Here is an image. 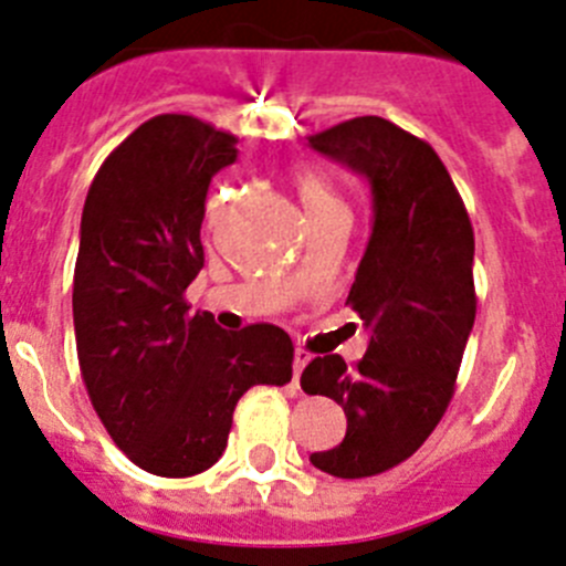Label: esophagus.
<instances>
[{
  "instance_id": "34e87169",
  "label": "esophagus",
  "mask_w": 566,
  "mask_h": 566,
  "mask_svg": "<svg viewBox=\"0 0 566 566\" xmlns=\"http://www.w3.org/2000/svg\"><path fill=\"white\" fill-rule=\"evenodd\" d=\"M310 358H313V355H310L307 349H295V355H293V380H295V386H298V378H302V371H304V366L310 364Z\"/></svg>"
}]
</instances>
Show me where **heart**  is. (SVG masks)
<instances>
[{
	"instance_id": "1",
	"label": "heart",
	"mask_w": 566,
	"mask_h": 566,
	"mask_svg": "<svg viewBox=\"0 0 566 566\" xmlns=\"http://www.w3.org/2000/svg\"><path fill=\"white\" fill-rule=\"evenodd\" d=\"M295 186H298V197H302L304 208H307L310 220L313 222L321 220V217H327V213H333V211H346V206L340 202V197L335 195L333 188L321 180V177L298 175Z\"/></svg>"
}]
</instances>
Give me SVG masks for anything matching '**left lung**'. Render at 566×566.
Listing matches in <instances>:
<instances>
[{"label": "left lung", "instance_id": "1", "mask_svg": "<svg viewBox=\"0 0 566 566\" xmlns=\"http://www.w3.org/2000/svg\"><path fill=\"white\" fill-rule=\"evenodd\" d=\"M307 140L371 188V233L346 295L369 329L366 355L353 369L324 355L302 371L307 395L346 415L344 440L310 462L360 480L409 460L454 397L476 318L473 228L437 151L391 120L364 115Z\"/></svg>", "mask_w": 566, "mask_h": 566}]
</instances>
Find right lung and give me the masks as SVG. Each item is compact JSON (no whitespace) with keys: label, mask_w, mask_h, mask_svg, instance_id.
I'll return each instance as SVG.
<instances>
[{"label":"right lung","mask_w":566,"mask_h":566,"mask_svg":"<svg viewBox=\"0 0 566 566\" xmlns=\"http://www.w3.org/2000/svg\"><path fill=\"white\" fill-rule=\"evenodd\" d=\"M237 137L195 115L137 126L95 175L73 279L81 378L115 446L157 476H195L220 460L233 409L251 386L293 378L282 327L226 333L188 313L211 177Z\"/></svg>","instance_id":"add662e5"}]
</instances>
